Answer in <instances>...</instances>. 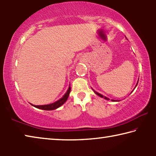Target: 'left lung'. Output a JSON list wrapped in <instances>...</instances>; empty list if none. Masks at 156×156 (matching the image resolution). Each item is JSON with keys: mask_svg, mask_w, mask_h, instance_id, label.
Segmentation results:
<instances>
[{"mask_svg": "<svg viewBox=\"0 0 156 156\" xmlns=\"http://www.w3.org/2000/svg\"><path fill=\"white\" fill-rule=\"evenodd\" d=\"M138 83H137V84H136V86H137V84H138ZM94 92H95V93H96V94L98 95V96H99L100 97H101V98H105V99H106V100H109V98H107V97H105V96H102V94L97 93V92H96V91H94ZM112 101H115V100H112Z\"/></svg>", "mask_w": 156, "mask_h": 156, "instance_id": "1", "label": "left lung"}]
</instances>
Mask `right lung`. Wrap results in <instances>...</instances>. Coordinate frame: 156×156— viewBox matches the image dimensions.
Masks as SVG:
<instances>
[{
  "label": "right lung",
  "instance_id": "obj_1",
  "mask_svg": "<svg viewBox=\"0 0 156 156\" xmlns=\"http://www.w3.org/2000/svg\"><path fill=\"white\" fill-rule=\"evenodd\" d=\"M70 91H71V87H69L67 91L66 92V94L64 95V96H63L60 100H57V101L54 102V103L45 105H33V106L36 107V108H38V109H43V110L56 109H57V108H58L59 107L61 106V105H62L66 101H67V100L69 97V93H70Z\"/></svg>",
  "mask_w": 156,
  "mask_h": 156
}]
</instances>
